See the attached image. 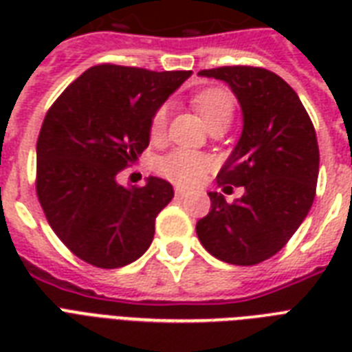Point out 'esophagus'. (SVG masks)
<instances>
[{
	"label": "esophagus",
	"instance_id": "34e87169",
	"mask_svg": "<svg viewBox=\"0 0 352 352\" xmlns=\"http://www.w3.org/2000/svg\"><path fill=\"white\" fill-rule=\"evenodd\" d=\"M175 195L177 197H184L186 195V190H182V188H175Z\"/></svg>",
	"mask_w": 352,
	"mask_h": 352
}]
</instances>
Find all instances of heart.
Instances as JSON below:
<instances>
[{
	"label": "heart",
	"mask_w": 352,
	"mask_h": 352,
	"mask_svg": "<svg viewBox=\"0 0 352 352\" xmlns=\"http://www.w3.org/2000/svg\"><path fill=\"white\" fill-rule=\"evenodd\" d=\"M193 104L206 124L223 117L232 118V113H234V98L228 91L219 89V87H210L197 93L193 98ZM166 122H168V107L160 106L149 122L151 138L162 137ZM214 166L215 160L210 155L193 151V149H175L159 159L157 171L173 184L190 188L203 182L210 171L214 170Z\"/></svg>",
	"instance_id": "b5f03b06"
}]
</instances>
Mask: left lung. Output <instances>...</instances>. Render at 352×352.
<instances>
[{"mask_svg":"<svg viewBox=\"0 0 352 352\" xmlns=\"http://www.w3.org/2000/svg\"><path fill=\"white\" fill-rule=\"evenodd\" d=\"M230 85L243 111V133L217 184L243 186L226 203L210 192V212L195 230L201 245L230 265H257L278 254L309 214L316 195V131L296 91L272 71L250 65L199 71ZM230 188L232 186H226Z\"/></svg>","mask_w":352,"mask_h":352,"instance_id":"obj_1","label":"left lung"}]
</instances>
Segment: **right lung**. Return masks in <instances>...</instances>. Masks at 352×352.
<instances>
[{
  "instance_id": "1",
  "label": "right lung",
  "mask_w": 352,
  "mask_h": 352,
  "mask_svg": "<svg viewBox=\"0 0 352 352\" xmlns=\"http://www.w3.org/2000/svg\"><path fill=\"white\" fill-rule=\"evenodd\" d=\"M192 71L102 63L80 74L47 111L36 144V193L54 234L93 267L142 256L173 199L159 177L122 186L117 175L149 144V122Z\"/></svg>"
}]
</instances>
